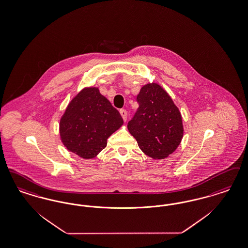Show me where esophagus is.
<instances>
[{
	"mask_svg": "<svg viewBox=\"0 0 248 248\" xmlns=\"http://www.w3.org/2000/svg\"><path fill=\"white\" fill-rule=\"evenodd\" d=\"M120 113H121V115H122L124 121H126V119H127V111H126V109H120Z\"/></svg>",
	"mask_w": 248,
	"mask_h": 248,
	"instance_id": "obj_1",
	"label": "esophagus"
}]
</instances>
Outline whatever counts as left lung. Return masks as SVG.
I'll return each instance as SVG.
<instances>
[{"mask_svg": "<svg viewBox=\"0 0 248 248\" xmlns=\"http://www.w3.org/2000/svg\"><path fill=\"white\" fill-rule=\"evenodd\" d=\"M137 101L139 109L127 124L140 149L155 159L167 158L184 135L182 116L168 93L158 84L144 86Z\"/></svg>", "mask_w": 248, "mask_h": 248, "instance_id": "left-lung-1", "label": "left lung"}]
</instances>
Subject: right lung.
<instances>
[{"instance_id":"right-lung-1","label":"right lung","mask_w":248,"mask_h":248,"mask_svg":"<svg viewBox=\"0 0 248 248\" xmlns=\"http://www.w3.org/2000/svg\"><path fill=\"white\" fill-rule=\"evenodd\" d=\"M123 124L119 111L99 89L87 88L70 102L60 122V135L68 150L92 159L106 148L107 139Z\"/></svg>"}]
</instances>
